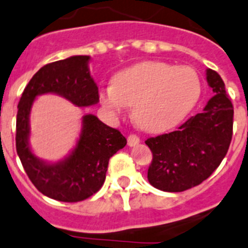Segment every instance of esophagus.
<instances>
[{"instance_id":"esophagus-1","label":"esophagus","mask_w":248,"mask_h":248,"mask_svg":"<svg viewBox=\"0 0 248 248\" xmlns=\"http://www.w3.org/2000/svg\"><path fill=\"white\" fill-rule=\"evenodd\" d=\"M138 143H140V138L136 135H129L128 138H127V144H128L129 147H133V145L138 144Z\"/></svg>"}]
</instances>
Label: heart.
I'll return each mask as SVG.
<instances>
[{"label": "heart", "mask_w": 248, "mask_h": 248, "mask_svg": "<svg viewBox=\"0 0 248 248\" xmlns=\"http://www.w3.org/2000/svg\"><path fill=\"white\" fill-rule=\"evenodd\" d=\"M200 77L191 67H176L159 61H144L119 72L112 87L100 92V101L112 115L126 105L142 128L161 132L176 126L198 103Z\"/></svg>", "instance_id": "heart-1"}]
</instances>
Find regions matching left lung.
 <instances>
[{"instance_id":"1","label":"left lung","mask_w":248,"mask_h":248,"mask_svg":"<svg viewBox=\"0 0 248 248\" xmlns=\"http://www.w3.org/2000/svg\"><path fill=\"white\" fill-rule=\"evenodd\" d=\"M214 96L201 113L176 131L148 138L153 153L148 181L164 192H182L202 184L220 165L232 138L233 108L220 76L207 69Z\"/></svg>"}]
</instances>
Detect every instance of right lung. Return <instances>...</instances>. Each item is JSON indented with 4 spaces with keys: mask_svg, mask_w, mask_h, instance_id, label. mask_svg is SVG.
Here are the masks:
<instances>
[{
    "mask_svg": "<svg viewBox=\"0 0 248 248\" xmlns=\"http://www.w3.org/2000/svg\"><path fill=\"white\" fill-rule=\"evenodd\" d=\"M90 56H71L41 67L22 94L17 112L16 148L34 186L60 202H79L101 188L111 156L127 144L121 132L87 113L76 147L56 163L43 160L29 145V117L36 96L57 94L78 108L99 103L98 85L90 76Z\"/></svg>",
    "mask_w": 248,
    "mask_h": 248,
    "instance_id": "right-lung-1",
    "label": "right lung"
}]
</instances>
